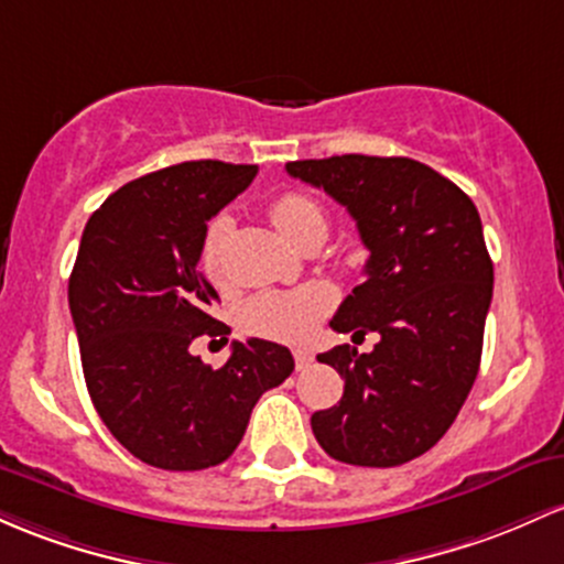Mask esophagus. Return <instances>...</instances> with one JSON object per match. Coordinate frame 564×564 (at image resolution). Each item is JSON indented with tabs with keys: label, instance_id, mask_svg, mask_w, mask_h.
<instances>
[{
	"label": "esophagus",
	"instance_id": "esophagus-1",
	"mask_svg": "<svg viewBox=\"0 0 564 564\" xmlns=\"http://www.w3.org/2000/svg\"><path fill=\"white\" fill-rule=\"evenodd\" d=\"M294 361H296V369H300V372H305V369L313 364V352L311 350H294Z\"/></svg>",
	"mask_w": 564,
	"mask_h": 564
}]
</instances>
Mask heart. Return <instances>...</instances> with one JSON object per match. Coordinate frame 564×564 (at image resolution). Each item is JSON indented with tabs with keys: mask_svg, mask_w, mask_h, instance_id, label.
I'll list each match as a JSON object with an SVG mask.
<instances>
[{
	"mask_svg": "<svg viewBox=\"0 0 564 564\" xmlns=\"http://www.w3.org/2000/svg\"><path fill=\"white\" fill-rule=\"evenodd\" d=\"M270 216L275 221L283 238H289L296 246L300 238L311 227H326L324 212L313 197L302 192H283L272 200ZM225 216L214 219L208 225L206 238H203V268L208 275H219V249L221 235H225ZM334 294L321 283L300 289H272V292L253 294L240 311V324L246 332L259 334V337L281 339V343H300L311 334L318 321L332 311Z\"/></svg>",
	"mask_w": 564,
	"mask_h": 564,
	"instance_id": "b5f03b06",
	"label": "heart"
}]
</instances>
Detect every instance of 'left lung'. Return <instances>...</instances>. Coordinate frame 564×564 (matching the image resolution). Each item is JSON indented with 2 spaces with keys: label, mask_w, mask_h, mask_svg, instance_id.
I'll list each match as a JSON object with an SVG mask.
<instances>
[{
  "label": "left lung",
  "mask_w": 564,
  "mask_h": 564,
  "mask_svg": "<svg viewBox=\"0 0 564 564\" xmlns=\"http://www.w3.org/2000/svg\"><path fill=\"white\" fill-rule=\"evenodd\" d=\"M356 219L367 281L345 296L332 329L364 339L321 352L345 380L343 399L311 417L321 447L350 466L391 468L449 431L479 372L492 302V259L471 197L410 158L337 154L286 163Z\"/></svg>",
  "instance_id": "8db88e82"
}]
</instances>
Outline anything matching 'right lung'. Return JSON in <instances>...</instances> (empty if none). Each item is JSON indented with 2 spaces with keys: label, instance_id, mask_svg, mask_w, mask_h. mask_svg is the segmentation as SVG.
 <instances>
[{
  "label": "right lung",
  "instance_id": "right-lung-1",
  "mask_svg": "<svg viewBox=\"0 0 564 564\" xmlns=\"http://www.w3.org/2000/svg\"><path fill=\"white\" fill-rule=\"evenodd\" d=\"M257 165L189 160L111 192L85 225L69 307L98 417L141 463L203 471L235 453L253 404L294 372L289 348L232 343L221 369L192 356L197 337L227 343L200 262L208 219Z\"/></svg>",
  "mask_w": 564,
  "mask_h": 564
}]
</instances>
